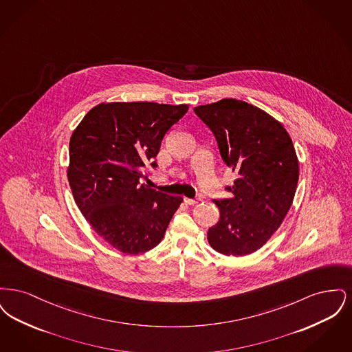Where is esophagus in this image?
<instances>
[{
	"mask_svg": "<svg viewBox=\"0 0 352 352\" xmlns=\"http://www.w3.org/2000/svg\"><path fill=\"white\" fill-rule=\"evenodd\" d=\"M184 201L187 203V204H190V206H194V204H197L198 201H195V199H190V198H184Z\"/></svg>",
	"mask_w": 352,
	"mask_h": 352,
	"instance_id": "esophagus-1",
	"label": "esophagus"
}]
</instances>
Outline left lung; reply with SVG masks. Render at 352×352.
<instances>
[{"label":"left lung","mask_w":352,"mask_h":352,"mask_svg":"<svg viewBox=\"0 0 352 352\" xmlns=\"http://www.w3.org/2000/svg\"><path fill=\"white\" fill-rule=\"evenodd\" d=\"M194 112L211 129L224 164L237 174L214 199L220 219L207 239L226 256L260 250L281 226L298 184V158L283 124L263 109L236 99L199 105Z\"/></svg>","instance_id":"obj_1"}]
</instances>
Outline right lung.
Segmentation results:
<instances>
[{
    "instance_id": "obj_1",
    "label": "right lung",
    "mask_w": 352,
    "mask_h": 352,
    "mask_svg": "<svg viewBox=\"0 0 352 352\" xmlns=\"http://www.w3.org/2000/svg\"><path fill=\"white\" fill-rule=\"evenodd\" d=\"M188 105L151 101L101 102L69 140V187L94 231L122 253L158 245L182 203L140 184L155 168L161 142Z\"/></svg>"
}]
</instances>
